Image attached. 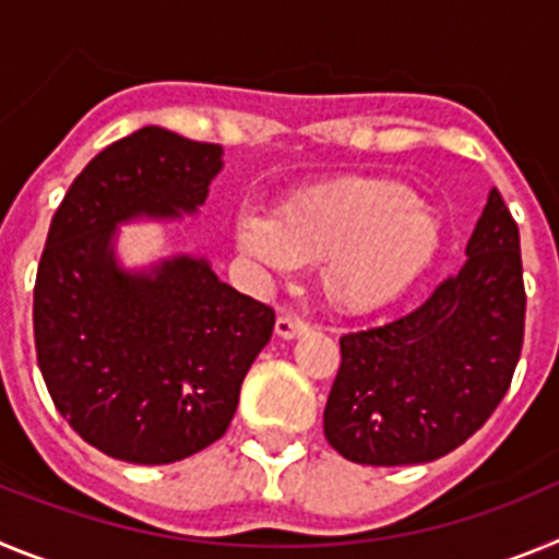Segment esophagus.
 Segmentation results:
<instances>
[{"instance_id": "34e87169", "label": "esophagus", "mask_w": 559, "mask_h": 559, "mask_svg": "<svg viewBox=\"0 0 559 559\" xmlns=\"http://www.w3.org/2000/svg\"><path fill=\"white\" fill-rule=\"evenodd\" d=\"M308 333V322H302L299 316H280L276 319V335L280 338H296V335Z\"/></svg>"}]
</instances>
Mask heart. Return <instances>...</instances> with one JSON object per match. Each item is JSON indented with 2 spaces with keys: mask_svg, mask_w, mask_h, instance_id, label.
<instances>
[{
  "mask_svg": "<svg viewBox=\"0 0 559 559\" xmlns=\"http://www.w3.org/2000/svg\"><path fill=\"white\" fill-rule=\"evenodd\" d=\"M235 243L280 274L322 265L319 285L328 302L367 313L394 302L431 269L445 229L397 181L344 179L294 192L276 206L274 218L240 212Z\"/></svg>",
  "mask_w": 559,
  "mask_h": 559,
  "instance_id": "b5f03b06",
  "label": "heart"
}]
</instances>
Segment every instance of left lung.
<instances>
[{"label":"left lung","mask_w":559,"mask_h":559,"mask_svg":"<svg viewBox=\"0 0 559 559\" xmlns=\"http://www.w3.org/2000/svg\"><path fill=\"white\" fill-rule=\"evenodd\" d=\"M521 235L490 190L467 260L412 313L341 335L324 437L349 462L397 467L456 451L490 419L523 347Z\"/></svg>","instance_id":"obj_1"}]
</instances>
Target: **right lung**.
Returning a JSON list of instances; mask_svg holds the SVG:
<instances>
[{
    "mask_svg": "<svg viewBox=\"0 0 559 559\" xmlns=\"http://www.w3.org/2000/svg\"><path fill=\"white\" fill-rule=\"evenodd\" d=\"M221 156L140 128L83 167L49 224L33 290L38 367L69 426L122 462L170 464L218 442L274 330V310L206 260L173 257L147 274L114 263V226L195 212Z\"/></svg>",
    "mask_w": 559,
    "mask_h": 559,
    "instance_id": "right-lung-1",
    "label": "right lung"
}]
</instances>
